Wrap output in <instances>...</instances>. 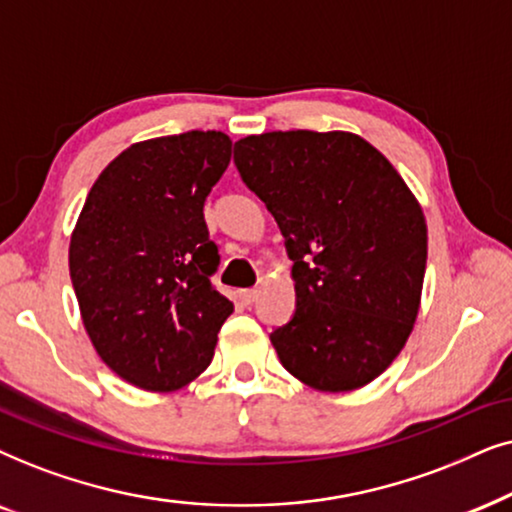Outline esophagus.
I'll list each match as a JSON object with an SVG mask.
<instances>
[{
	"label": "esophagus",
	"mask_w": 512,
	"mask_h": 512,
	"mask_svg": "<svg viewBox=\"0 0 512 512\" xmlns=\"http://www.w3.org/2000/svg\"><path fill=\"white\" fill-rule=\"evenodd\" d=\"M238 297H241V302H243V304H252V302H255L257 297H260V290H257V288L241 290V292H238Z\"/></svg>",
	"instance_id": "34e87169"
}]
</instances>
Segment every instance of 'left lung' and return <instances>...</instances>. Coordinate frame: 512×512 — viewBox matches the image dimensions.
Returning <instances> with one entry per match:
<instances>
[{
  "label": "left lung",
  "mask_w": 512,
  "mask_h": 512,
  "mask_svg": "<svg viewBox=\"0 0 512 512\" xmlns=\"http://www.w3.org/2000/svg\"><path fill=\"white\" fill-rule=\"evenodd\" d=\"M234 163L292 260L295 313L269 335L283 367L320 391L370 384L417 320L428 248L417 199L353 133L248 135Z\"/></svg>",
  "instance_id": "obj_1"
}]
</instances>
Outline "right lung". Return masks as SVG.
Listing matches in <instances>:
<instances>
[{"instance_id":"right-lung-1","label":"right lung","mask_w":512,"mask_h":512,"mask_svg":"<svg viewBox=\"0 0 512 512\" xmlns=\"http://www.w3.org/2000/svg\"><path fill=\"white\" fill-rule=\"evenodd\" d=\"M231 159L217 131L131 145L102 170L70 241V276L86 332L128 384L175 391L213 360L234 304L210 276L220 248L203 203Z\"/></svg>"}]
</instances>
